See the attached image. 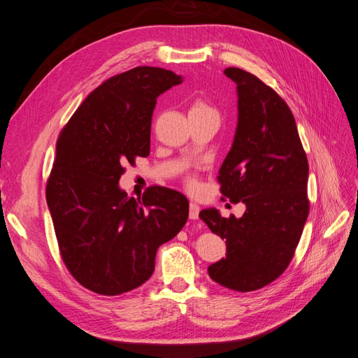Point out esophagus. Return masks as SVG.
<instances>
[{"mask_svg": "<svg viewBox=\"0 0 358 358\" xmlns=\"http://www.w3.org/2000/svg\"><path fill=\"white\" fill-rule=\"evenodd\" d=\"M199 213H200V206L197 203H189V218L191 220H199Z\"/></svg>", "mask_w": 358, "mask_h": 358, "instance_id": "1", "label": "esophagus"}]
</instances>
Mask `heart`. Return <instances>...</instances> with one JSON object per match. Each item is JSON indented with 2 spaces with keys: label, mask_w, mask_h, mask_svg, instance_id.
I'll return each instance as SVG.
<instances>
[{
  "label": "heart",
  "mask_w": 358,
  "mask_h": 358,
  "mask_svg": "<svg viewBox=\"0 0 358 358\" xmlns=\"http://www.w3.org/2000/svg\"><path fill=\"white\" fill-rule=\"evenodd\" d=\"M189 115H216V112H215V109H212L209 104H206L201 100H197L196 103L191 106ZM189 185L192 187L194 182H189Z\"/></svg>",
  "instance_id": "heart-1"
}]
</instances>
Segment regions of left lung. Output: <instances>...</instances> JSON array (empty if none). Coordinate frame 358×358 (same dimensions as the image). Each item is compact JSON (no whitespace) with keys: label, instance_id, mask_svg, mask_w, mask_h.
<instances>
[{"label":"left lung","instance_id":"1","mask_svg":"<svg viewBox=\"0 0 358 358\" xmlns=\"http://www.w3.org/2000/svg\"><path fill=\"white\" fill-rule=\"evenodd\" d=\"M224 74L236 83L237 127L218 180L222 196L246 210L224 218L210 208L200 218L227 245V257L208 267L209 276L248 292L273 282L294 255L309 213V166L287 103L242 69Z\"/></svg>","mask_w":358,"mask_h":358}]
</instances>
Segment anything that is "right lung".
Segmentation results:
<instances>
[{"instance_id":"right-lung-1","label":"right lung","mask_w":358,"mask_h":358,"mask_svg":"<svg viewBox=\"0 0 358 358\" xmlns=\"http://www.w3.org/2000/svg\"><path fill=\"white\" fill-rule=\"evenodd\" d=\"M158 67H136L95 88L64 127L46 187L61 257L80 285L117 296L152 276L158 248L188 220L182 192L149 187L142 200L119 187L124 166L150 150L157 99L182 83Z\"/></svg>"}]
</instances>
